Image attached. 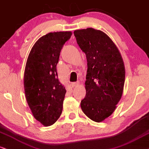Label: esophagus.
Instances as JSON below:
<instances>
[{"instance_id":"obj_1","label":"esophagus","mask_w":149,"mask_h":149,"mask_svg":"<svg viewBox=\"0 0 149 149\" xmlns=\"http://www.w3.org/2000/svg\"><path fill=\"white\" fill-rule=\"evenodd\" d=\"M79 84H80V82H78V81H77V82H72V83L71 84V85L72 87H76V86H78Z\"/></svg>"}]
</instances>
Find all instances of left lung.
<instances>
[{
    "mask_svg": "<svg viewBox=\"0 0 149 149\" xmlns=\"http://www.w3.org/2000/svg\"><path fill=\"white\" fill-rule=\"evenodd\" d=\"M73 33L87 61L86 95L81 101V109L91 120L102 122L113 113L121 99L125 80L123 60L103 31L87 28Z\"/></svg>",
    "mask_w": 149,
    "mask_h": 149,
    "instance_id": "left-lung-1",
    "label": "left lung"
}]
</instances>
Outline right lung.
<instances>
[{
  "label": "right lung",
  "mask_w": 149,
  "mask_h": 149,
  "mask_svg": "<svg viewBox=\"0 0 149 149\" xmlns=\"http://www.w3.org/2000/svg\"><path fill=\"white\" fill-rule=\"evenodd\" d=\"M71 31L51 32L31 48L24 74L25 97L33 116L45 127L57 121L63 111L66 89L58 78L56 65Z\"/></svg>",
  "instance_id": "right-lung-1"
}]
</instances>
